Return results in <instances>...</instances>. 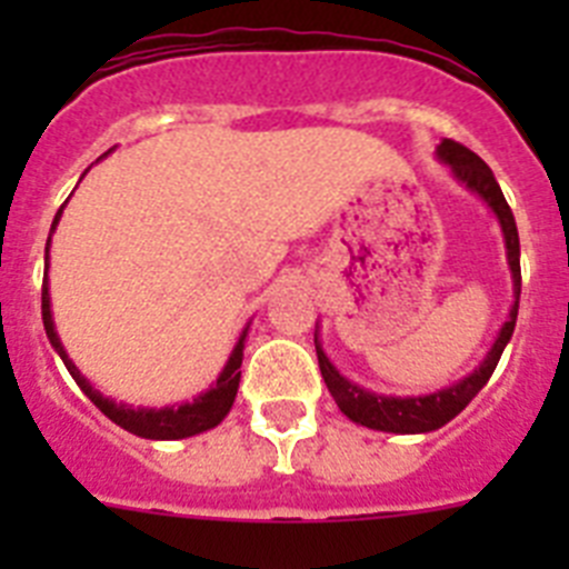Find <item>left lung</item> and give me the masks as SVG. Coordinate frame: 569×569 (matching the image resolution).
<instances>
[{
	"instance_id": "8db88e82",
	"label": "left lung",
	"mask_w": 569,
	"mask_h": 569,
	"mask_svg": "<svg viewBox=\"0 0 569 569\" xmlns=\"http://www.w3.org/2000/svg\"><path fill=\"white\" fill-rule=\"evenodd\" d=\"M436 153H439L441 162L450 164L453 176L465 184V188H470L472 193H479L481 199H485L487 208H490L492 213H496V219H499L501 233H505L507 264H510L512 273V293H516V301H512L510 308V319H507L505 328L499 330V339L492 341L490 353L485 356V361H481L470 376H465V379L456 381V385L445 387V390H436V393L430 396H407V399H401V396L370 393L365 387L345 379V376L330 365V359L325 356V350H321L319 339H316V356H319L321 379L328 385L330 396L336 399L341 413L350 421H356V425L370 427V430H385V433H430V430H439L447 421L456 419V416L476 399V393H479L481 387L490 381L492 370L499 365L507 341H510L512 330H516V316H519V230H516V219H512V210L510 204H507L505 193H501L499 182H496V176H492V170L487 168L481 156H476L470 148L453 142V139H445Z\"/></svg>"
}]
</instances>
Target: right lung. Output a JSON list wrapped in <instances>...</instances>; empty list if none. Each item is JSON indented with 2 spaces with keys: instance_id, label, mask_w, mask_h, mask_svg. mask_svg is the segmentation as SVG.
Segmentation results:
<instances>
[{
  "instance_id": "right-lung-1",
  "label": "right lung",
  "mask_w": 569,
  "mask_h": 569,
  "mask_svg": "<svg viewBox=\"0 0 569 569\" xmlns=\"http://www.w3.org/2000/svg\"><path fill=\"white\" fill-rule=\"evenodd\" d=\"M64 208V204H62ZM62 208H59L57 219L50 224V233L57 230L59 224V216H62ZM48 248H50V239H48ZM48 248H44V281H42V321H44V333H48L50 345L53 350L59 353V359L64 361L68 367V373L73 376L79 387H82V393L88 396L93 405L108 416L113 425L124 427L128 433L133 436H142V439H159V441H173V439H188V436L196 433H204L210 427H216L224 416L230 413V407H233L236 399V390H239V379H241V356H244V336H248V328L241 330L239 341H236L233 353H230L228 365L224 370L219 373L216 385L210 387L208 393L196 396L193 401H184L179 407H162V410H153V407H130V405H116L113 399L102 396L97 387L90 385L82 373H79V367L68 359L64 353L62 341H59L57 328H53V316H50V293H48Z\"/></svg>"
}]
</instances>
